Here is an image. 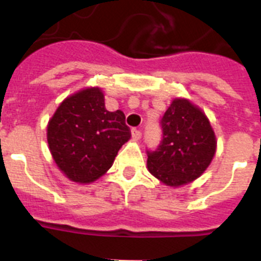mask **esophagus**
Returning <instances> with one entry per match:
<instances>
[{
	"mask_svg": "<svg viewBox=\"0 0 261 261\" xmlns=\"http://www.w3.org/2000/svg\"><path fill=\"white\" fill-rule=\"evenodd\" d=\"M131 135H133L134 140H139L142 138V131L138 130V128H133L131 130Z\"/></svg>",
	"mask_w": 261,
	"mask_h": 261,
	"instance_id": "esophagus-1",
	"label": "esophagus"
}]
</instances>
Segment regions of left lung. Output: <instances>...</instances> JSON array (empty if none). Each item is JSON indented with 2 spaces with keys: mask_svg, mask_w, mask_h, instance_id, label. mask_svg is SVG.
Here are the masks:
<instances>
[{
  "mask_svg": "<svg viewBox=\"0 0 261 261\" xmlns=\"http://www.w3.org/2000/svg\"><path fill=\"white\" fill-rule=\"evenodd\" d=\"M161 144L156 151H148L149 173L170 187L200 177L217 148L215 131L203 110L187 98H174L161 119Z\"/></svg>",
  "mask_w": 261,
  "mask_h": 261,
  "instance_id": "left-lung-1",
  "label": "left lung"
}]
</instances>
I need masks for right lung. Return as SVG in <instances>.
I'll use <instances>...</instances> for the list:
<instances>
[{
    "mask_svg": "<svg viewBox=\"0 0 261 261\" xmlns=\"http://www.w3.org/2000/svg\"><path fill=\"white\" fill-rule=\"evenodd\" d=\"M130 138L123 112L107 110L98 87L65 98L46 126L51 157L63 174L76 183H91L104 175Z\"/></svg>",
    "mask_w": 261,
    "mask_h": 261,
    "instance_id": "right-lung-1",
    "label": "right lung"
}]
</instances>
